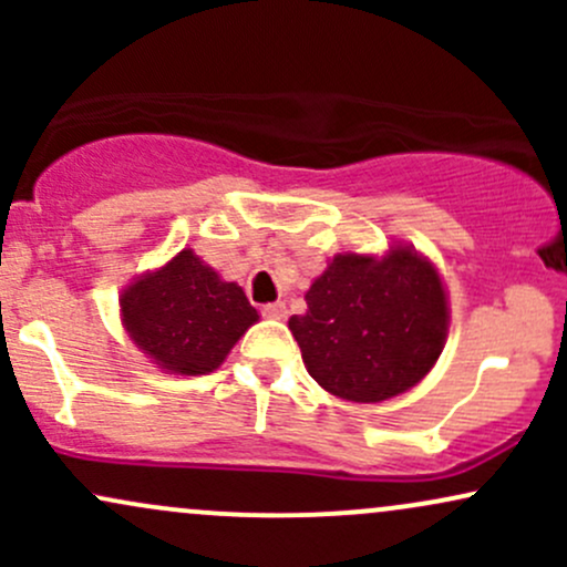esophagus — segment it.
<instances>
[{
    "label": "esophagus",
    "instance_id": "esophagus-1",
    "mask_svg": "<svg viewBox=\"0 0 567 567\" xmlns=\"http://www.w3.org/2000/svg\"><path fill=\"white\" fill-rule=\"evenodd\" d=\"M261 311H264V317H269V320H285V317H288V306H285L282 301L264 303Z\"/></svg>",
    "mask_w": 567,
    "mask_h": 567
}]
</instances>
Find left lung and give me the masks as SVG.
Here are the masks:
<instances>
[{
    "mask_svg": "<svg viewBox=\"0 0 567 567\" xmlns=\"http://www.w3.org/2000/svg\"><path fill=\"white\" fill-rule=\"evenodd\" d=\"M290 317L309 375L330 394L381 402L415 386L437 362L447 336L440 275L410 247L386 258L336 256Z\"/></svg>",
    "mask_w": 567,
    "mask_h": 567,
    "instance_id": "obj_1",
    "label": "left lung"
}]
</instances>
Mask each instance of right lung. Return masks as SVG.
<instances>
[{"label": "right lung", "mask_w": 567, "mask_h": 567, "mask_svg": "<svg viewBox=\"0 0 567 567\" xmlns=\"http://www.w3.org/2000/svg\"><path fill=\"white\" fill-rule=\"evenodd\" d=\"M120 303L130 338L181 375L213 373L258 320L243 288L224 282L192 250L130 285Z\"/></svg>", "instance_id": "1"}]
</instances>
